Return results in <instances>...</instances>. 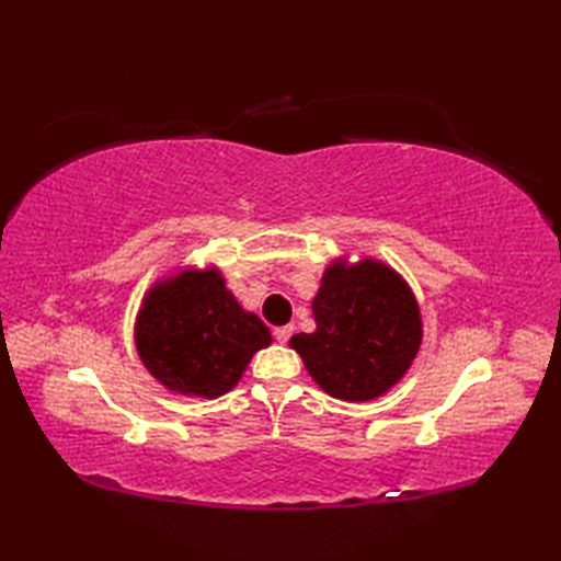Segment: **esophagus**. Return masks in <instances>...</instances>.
<instances>
[{"label":"esophagus","instance_id":"esophagus-1","mask_svg":"<svg viewBox=\"0 0 561 561\" xmlns=\"http://www.w3.org/2000/svg\"><path fill=\"white\" fill-rule=\"evenodd\" d=\"M291 335H294V325H284V328L274 330V340L282 342V344H287L291 340Z\"/></svg>","mask_w":561,"mask_h":561}]
</instances>
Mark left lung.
<instances>
[{
	"instance_id": "1",
	"label": "left lung",
	"mask_w": 561,
	"mask_h": 561,
	"mask_svg": "<svg viewBox=\"0 0 561 561\" xmlns=\"http://www.w3.org/2000/svg\"><path fill=\"white\" fill-rule=\"evenodd\" d=\"M316 330L291 350L328 396L347 402L380 398L408 374L422 344L412 289L383 262L332 260L313 299Z\"/></svg>"
}]
</instances>
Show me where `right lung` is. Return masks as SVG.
I'll list each match as a JSON object with an SVG mask.
<instances>
[{"mask_svg":"<svg viewBox=\"0 0 561 561\" xmlns=\"http://www.w3.org/2000/svg\"><path fill=\"white\" fill-rule=\"evenodd\" d=\"M272 342L267 325L226 289L217 267L183 270L147 291L135 344L147 371L173 392L219 398Z\"/></svg>","mask_w":561,"mask_h":561,"instance_id":"right-lung-1","label":"right lung"}]
</instances>
